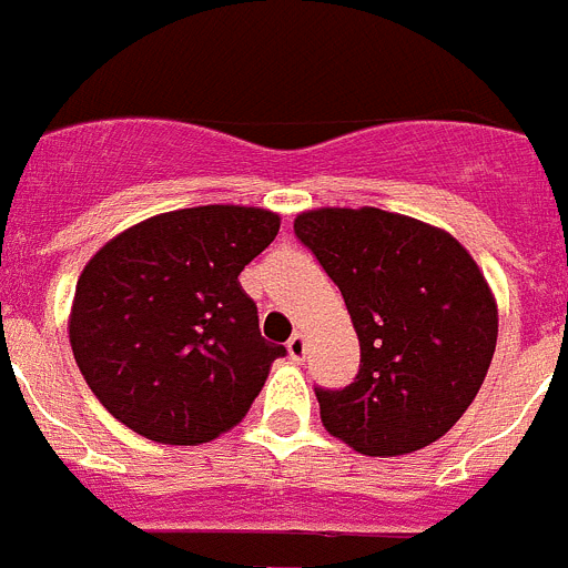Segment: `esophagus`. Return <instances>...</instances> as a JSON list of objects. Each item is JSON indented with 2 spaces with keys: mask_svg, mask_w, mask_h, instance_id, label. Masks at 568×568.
I'll list each match as a JSON object with an SVG mask.
<instances>
[{
  "mask_svg": "<svg viewBox=\"0 0 568 568\" xmlns=\"http://www.w3.org/2000/svg\"><path fill=\"white\" fill-rule=\"evenodd\" d=\"M287 355L293 361H304V355H307V341H304V335L295 333L293 338L287 341Z\"/></svg>",
  "mask_w": 568,
  "mask_h": 568,
  "instance_id": "obj_1",
  "label": "esophagus"
}]
</instances>
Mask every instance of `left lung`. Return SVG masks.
<instances>
[{"label":"left lung","instance_id":"1","mask_svg":"<svg viewBox=\"0 0 568 568\" xmlns=\"http://www.w3.org/2000/svg\"><path fill=\"white\" fill-rule=\"evenodd\" d=\"M295 235L338 284L361 344L344 389H315L321 424L355 453L424 449L478 395L498 341V304L446 230L378 207H321Z\"/></svg>","mask_w":568,"mask_h":568}]
</instances>
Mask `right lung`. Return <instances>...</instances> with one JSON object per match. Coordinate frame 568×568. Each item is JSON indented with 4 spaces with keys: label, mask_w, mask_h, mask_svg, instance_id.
Here are the masks:
<instances>
[{
    "label": "right lung",
    "mask_w": 568,
    "mask_h": 568,
    "mask_svg": "<svg viewBox=\"0 0 568 568\" xmlns=\"http://www.w3.org/2000/svg\"><path fill=\"white\" fill-rule=\"evenodd\" d=\"M278 227L261 207L173 210L119 233L84 264L70 346L113 418L155 444L195 446L247 415L287 349L261 338L239 275Z\"/></svg>",
    "instance_id": "1"
}]
</instances>
